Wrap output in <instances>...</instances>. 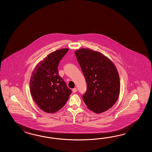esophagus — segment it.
<instances>
[{"mask_svg":"<svg viewBox=\"0 0 152 152\" xmlns=\"http://www.w3.org/2000/svg\"><path fill=\"white\" fill-rule=\"evenodd\" d=\"M72 91H73V93H75L76 92H77V88H73Z\"/></svg>","mask_w":152,"mask_h":152,"instance_id":"obj_1","label":"esophagus"}]
</instances>
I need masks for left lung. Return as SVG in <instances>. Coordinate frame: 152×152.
<instances>
[{
    "mask_svg": "<svg viewBox=\"0 0 152 152\" xmlns=\"http://www.w3.org/2000/svg\"><path fill=\"white\" fill-rule=\"evenodd\" d=\"M75 54L87 84L83 95L84 103L95 113L109 109L120 94V77L115 66L102 53L90 49H79Z\"/></svg>",
    "mask_w": 152,
    "mask_h": 152,
    "instance_id": "1",
    "label": "left lung"
}]
</instances>
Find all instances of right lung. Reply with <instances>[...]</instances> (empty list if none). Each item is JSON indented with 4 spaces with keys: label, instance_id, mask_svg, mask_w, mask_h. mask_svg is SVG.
Wrapping results in <instances>:
<instances>
[{
    "label": "right lung",
    "instance_id": "right-lung-1",
    "mask_svg": "<svg viewBox=\"0 0 152 152\" xmlns=\"http://www.w3.org/2000/svg\"><path fill=\"white\" fill-rule=\"evenodd\" d=\"M68 49L49 54L36 66L30 81V91L39 107L48 113L61 109L68 100L72 90L58 75L59 62Z\"/></svg>",
    "mask_w": 152,
    "mask_h": 152
}]
</instances>
